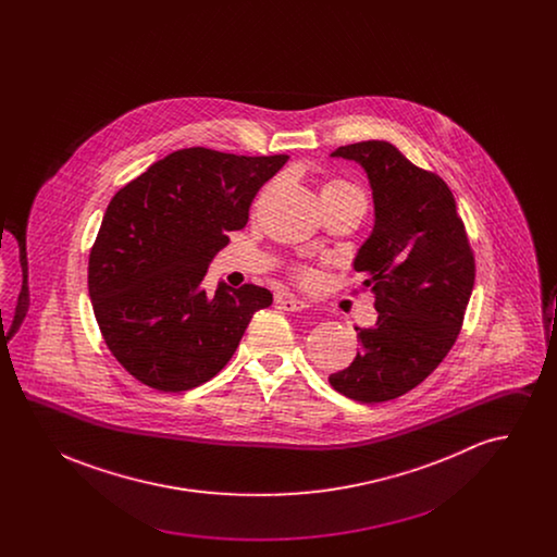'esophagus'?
<instances>
[{"instance_id":"1","label":"esophagus","mask_w":557,"mask_h":557,"mask_svg":"<svg viewBox=\"0 0 557 557\" xmlns=\"http://www.w3.org/2000/svg\"><path fill=\"white\" fill-rule=\"evenodd\" d=\"M277 305H280L284 311H302V309L309 307L305 300L294 298V296H280V298H277Z\"/></svg>"}]
</instances>
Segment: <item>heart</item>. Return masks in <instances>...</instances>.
I'll return each mask as SVG.
<instances>
[{
    "label": "heart",
    "instance_id": "heart-1",
    "mask_svg": "<svg viewBox=\"0 0 557 557\" xmlns=\"http://www.w3.org/2000/svg\"><path fill=\"white\" fill-rule=\"evenodd\" d=\"M321 202H350V205H359L363 209L368 207L363 189L350 182H345V180H334L321 187ZM296 275L302 284H313L318 280V273L309 267H300L296 271Z\"/></svg>",
    "mask_w": 557,
    "mask_h": 557
}]
</instances>
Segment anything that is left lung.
<instances>
[{
  "label": "left lung",
  "instance_id": "obj_1",
  "mask_svg": "<svg viewBox=\"0 0 557 557\" xmlns=\"http://www.w3.org/2000/svg\"><path fill=\"white\" fill-rule=\"evenodd\" d=\"M336 159L363 166L373 196V230L352 261L368 275L377 321L355 327L361 348L330 384L359 403L416 388L455 345L476 265L449 186L405 159L388 141L341 146Z\"/></svg>",
  "mask_w": 557,
  "mask_h": 557
}]
</instances>
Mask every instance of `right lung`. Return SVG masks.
<instances>
[{
  "instance_id": "add662e5",
  "label": "right lung",
  "mask_w": 557,
  "mask_h": 557,
  "mask_svg": "<svg viewBox=\"0 0 557 557\" xmlns=\"http://www.w3.org/2000/svg\"><path fill=\"white\" fill-rule=\"evenodd\" d=\"M286 160L184 148L110 200L89 255V298L110 352L141 384L182 393L209 382L273 302L255 284L221 282L214 296L200 284Z\"/></svg>"
}]
</instances>
